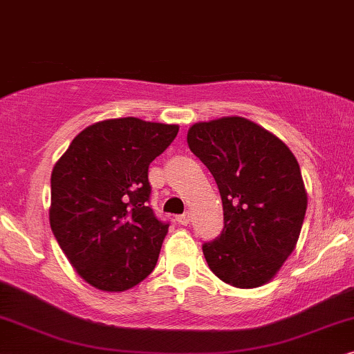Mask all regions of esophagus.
Listing matches in <instances>:
<instances>
[{"label": "esophagus", "instance_id": "obj_1", "mask_svg": "<svg viewBox=\"0 0 354 354\" xmlns=\"http://www.w3.org/2000/svg\"><path fill=\"white\" fill-rule=\"evenodd\" d=\"M176 221L180 225H183V226H186V225H189V221H191V214L189 212H186V214H183V215H180V216H176Z\"/></svg>", "mask_w": 354, "mask_h": 354}]
</instances>
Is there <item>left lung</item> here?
I'll return each mask as SVG.
<instances>
[{"label":"left lung","mask_w":354,"mask_h":354,"mask_svg":"<svg viewBox=\"0 0 354 354\" xmlns=\"http://www.w3.org/2000/svg\"><path fill=\"white\" fill-rule=\"evenodd\" d=\"M187 145L214 174L223 204V233L202 246L210 270L236 288L268 283L295 251L308 209L298 160L241 116L196 122Z\"/></svg>","instance_id":"1"}]
</instances>
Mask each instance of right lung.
Wrapping results in <instances>:
<instances>
[{"label": "right lung", "mask_w": 354, "mask_h": 354, "mask_svg": "<svg viewBox=\"0 0 354 354\" xmlns=\"http://www.w3.org/2000/svg\"><path fill=\"white\" fill-rule=\"evenodd\" d=\"M180 126L115 118L75 136L51 171L50 225L81 279L120 293L152 273L168 223L149 207V165Z\"/></svg>", "instance_id": "1"}]
</instances>
